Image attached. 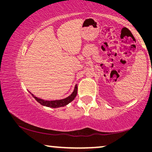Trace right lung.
Listing matches in <instances>:
<instances>
[{
	"instance_id": "obj_1",
	"label": "right lung",
	"mask_w": 152,
	"mask_h": 152,
	"mask_svg": "<svg viewBox=\"0 0 152 152\" xmlns=\"http://www.w3.org/2000/svg\"><path fill=\"white\" fill-rule=\"evenodd\" d=\"M77 92H78V86H77V84H76L75 88L72 93L70 96L66 97V99H61V100H56V101H45V100H43L39 99V98L35 96L34 95L31 94L33 98H35V99L39 103H40L43 106H45L48 107H51V108H58L61 107H64L67 105L68 104L70 103L73 100L75 99V97L77 95Z\"/></svg>"
}]
</instances>
